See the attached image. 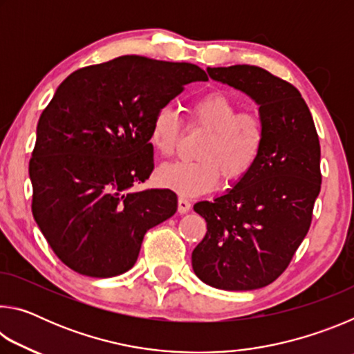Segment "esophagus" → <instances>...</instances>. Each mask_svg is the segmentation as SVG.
<instances>
[{"instance_id":"obj_1","label":"esophagus","mask_w":354,"mask_h":354,"mask_svg":"<svg viewBox=\"0 0 354 354\" xmlns=\"http://www.w3.org/2000/svg\"><path fill=\"white\" fill-rule=\"evenodd\" d=\"M190 207H192V205H190L189 198H185V196H179V198H178V211L184 214V212H189Z\"/></svg>"}]
</instances>
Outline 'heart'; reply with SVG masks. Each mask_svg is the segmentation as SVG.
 <instances>
[{
    "instance_id": "1",
    "label": "heart",
    "mask_w": 354,
    "mask_h": 354,
    "mask_svg": "<svg viewBox=\"0 0 354 354\" xmlns=\"http://www.w3.org/2000/svg\"><path fill=\"white\" fill-rule=\"evenodd\" d=\"M230 95L207 92L189 106V124L207 131L196 158L190 162L165 164L156 173L160 185L181 195H200L214 189L223 175L226 183H236L256 165L266 142V127L254 112H239ZM183 120L171 107L156 112L149 124V143L162 158L176 153L183 137Z\"/></svg>"
}]
</instances>
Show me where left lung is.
<instances>
[{
  "label": "left lung",
  "mask_w": 354,
  "mask_h": 354,
  "mask_svg": "<svg viewBox=\"0 0 354 354\" xmlns=\"http://www.w3.org/2000/svg\"><path fill=\"white\" fill-rule=\"evenodd\" d=\"M207 73L259 104L266 142L234 189L194 206L207 231L192 267L215 289H259L284 273L309 231L322 185L319 136L290 82L256 65L209 67Z\"/></svg>",
  "instance_id": "8db88e82"
}]
</instances>
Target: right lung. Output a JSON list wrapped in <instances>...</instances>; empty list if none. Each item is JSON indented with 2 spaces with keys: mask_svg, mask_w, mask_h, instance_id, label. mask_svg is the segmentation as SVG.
<instances>
[{
  "mask_svg": "<svg viewBox=\"0 0 354 354\" xmlns=\"http://www.w3.org/2000/svg\"><path fill=\"white\" fill-rule=\"evenodd\" d=\"M206 71L120 56L71 73L37 124L29 160L32 215L65 266L92 278L128 272L145 232L176 212L170 189L131 192L153 171L149 124Z\"/></svg>",
  "mask_w": 354,
  "mask_h": 354,
  "instance_id": "1",
  "label": "right lung"
}]
</instances>
